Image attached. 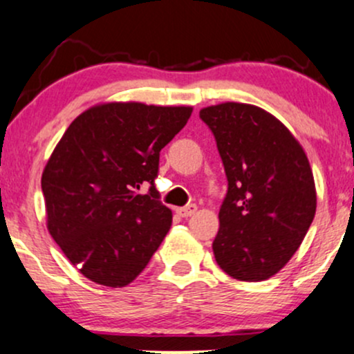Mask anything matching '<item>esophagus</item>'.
<instances>
[{"label":"esophagus","mask_w":354,"mask_h":354,"mask_svg":"<svg viewBox=\"0 0 354 354\" xmlns=\"http://www.w3.org/2000/svg\"><path fill=\"white\" fill-rule=\"evenodd\" d=\"M196 209H198L196 205H188V206H183V208H178L176 213L180 214L181 218H189L196 213Z\"/></svg>","instance_id":"obj_1"}]
</instances>
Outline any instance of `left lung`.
<instances>
[{
	"label": "left lung",
	"instance_id": "8db88e82",
	"mask_svg": "<svg viewBox=\"0 0 354 354\" xmlns=\"http://www.w3.org/2000/svg\"><path fill=\"white\" fill-rule=\"evenodd\" d=\"M228 178L213 241L218 266L239 281H263L296 253L316 213L315 178L281 121L245 103L203 108Z\"/></svg>",
	"mask_w": 354,
	"mask_h": 354
}]
</instances>
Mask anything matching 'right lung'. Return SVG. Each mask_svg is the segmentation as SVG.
<instances>
[{
	"mask_svg": "<svg viewBox=\"0 0 354 354\" xmlns=\"http://www.w3.org/2000/svg\"><path fill=\"white\" fill-rule=\"evenodd\" d=\"M191 106L104 103L68 126L41 176L48 231L81 274L126 286L171 228L154 188L160 151L188 123ZM150 183L148 195L136 189Z\"/></svg>",
	"mask_w": 354,
	"mask_h": 354,
	"instance_id": "obj_1",
	"label": "right lung"
}]
</instances>
